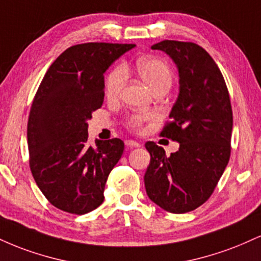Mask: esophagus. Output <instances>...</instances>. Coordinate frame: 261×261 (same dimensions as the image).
<instances>
[{
	"mask_svg": "<svg viewBox=\"0 0 261 261\" xmlns=\"http://www.w3.org/2000/svg\"><path fill=\"white\" fill-rule=\"evenodd\" d=\"M125 146H126L127 148L140 147V143L136 142V141H134V140H127V141H125Z\"/></svg>",
	"mask_w": 261,
	"mask_h": 261,
	"instance_id": "obj_1",
	"label": "esophagus"
}]
</instances>
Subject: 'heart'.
<instances>
[{"instance_id": "obj_1", "label": "heart", "mask_w": 261, "mask_h": 261, "mask_svg": "<svg viewBox=\"0 0 261 261\" xmlns=\"http://www.w3.org/2000/svg\"><path fill=\"white\" fill-rule=\"evenodd\" d=\"M137 73L140 74L143 82L147 85L152 91H155L161 87H170L173 81L172 70L167 62L155 58H143L137 60L135 65ZM127 73L124 66H116L110 71L106 80V92L110 98H115L120 94L126 83ZM142 119L141 116H134L130 120V126L134 128L140 127Z\"/></svg>"}]
</instances>
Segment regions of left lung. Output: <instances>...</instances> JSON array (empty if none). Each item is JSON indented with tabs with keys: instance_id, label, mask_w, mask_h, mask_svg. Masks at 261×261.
<instances>
[{
	"instance_id": "obj_1",
	"label": "left lung",
	"mask_w": 261,
	"mask_h": 261,
	"mask_svg": "<svg viewBox=\"0 0 261 261\" xmlns=\"http://www.w3.org/2000/svg\"><path fill=\"white\" fill-rule=\"evenodd\" d=\"M151 47L166 53L178 68L179 94L162 136L179 142V149L167 155L154 142H146L151 154L146 193L161 208L185 214L211 196L228 164L232 107L222 73L205 49L176 40Z\"/></svg>"
}]
</instances>
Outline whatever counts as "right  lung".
I'll return each mask as SVG.
<instances>
[{"label": "right lung", "mask_w": 261, "mask_h": 261, "mask_svg": "<svg viewBox=\"0 0 261 261\" xmlns=\"http://www.w3.org/2000/svg\"><path fill=\"white\" fill-rule=\"evenodd\" d=\"M134 44L86 43L66 49L45 73L28 120L29 164L51 205L85 215L104 201V188L124 152L120 139L89 146L88 121L104 100V73Z\"/></svg>", "instance_id": "add662e5"}]
</instances>
